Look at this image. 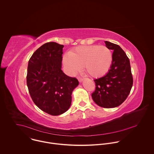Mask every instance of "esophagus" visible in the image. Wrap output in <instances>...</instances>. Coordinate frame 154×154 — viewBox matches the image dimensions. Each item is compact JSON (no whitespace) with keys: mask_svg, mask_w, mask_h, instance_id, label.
I'll return each mask as SVG.
<instances>
[{"mask_svg":"<svg viewBox=\"0 0 154 154\" xmlns=\"http://www.w3.org/2000/svg\"><path fill=\"white\" fill-rule=\"evenodd\" d=\"M78 81H79V82H82L84 81V78L79 77V78H78Z\"/></svg>","mask_w":154,"mask_h":154,"instance_id":"1","label":"esophagus"}]
</instances>
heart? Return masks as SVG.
<instances>
[{
	"instance_id": "obj_1",
	"label": "heart",
	"mask_w": 154,
	"mask_h": 154,
	"mask_svg": "<svg viewBox=\"0 0 154 154\" xmlns=\"http://www.w3.org/2000/svg\"><path fill=\"white\" fill-rule=\"evenodd\" d=\"M112 61L111 51L105 45L80 46L63 57V64L69 75L76 73L84 67L85 72L94 78L106 75Z\"/></svg>"
}]
</instances>
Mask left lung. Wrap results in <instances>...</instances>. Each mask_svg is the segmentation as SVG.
<instances>
[{
    "label": "left lung",
    "mask_w": 154,
    "mask_h": 154,
    "mask_svg": "<svg viewBox=\"0 0 154 154\" xmlns=\"http://www.w3.org/2000/svg\"><path fill=\"white\" fill-rule=\"evenodd\" d=\"M106 47L113 50L112 64L108 73L94 79L95 90L92 94L94 101L103 108H114L128 97L133 85L130 60L118 45L106 41Z\"/></svg>",
    "instance_id": "obj_1"
}]
</instances>
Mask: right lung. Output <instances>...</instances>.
Segmentation results:
<instances>
[{
	"instance_id": "obj_1",
	"label": "right lung",
	"mask_w": 154,
	"mask_h": 154,
	"mask_svg": "<svg viewBox=\"0 0 154 154\" xmlns=\"http://www.w3.org/2000/svg\"><path fill=\"white\" fill-rule=\"evenodd\" d=\"M64 45L54 42L39 47L28 62L26 84L35 104L44 112L58 116L65 112L72 103V94L78 79L62 70Z\"/></svg>"
}]
</instances>
